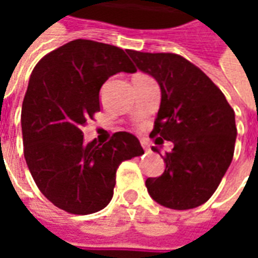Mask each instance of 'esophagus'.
Segmentation results:
<instances>
[{
	"label": "esophagus",
	"mask_w": 258,
	"mask_h": 258,
	"mask_svg": "<svg viewBox=\"0 0 258 258\" xmlns=\"http://www.w3.org/2000/svg\"><path fill=\"white\" fill-rule=\"evenodd\" d=\"M141 145H142V148H144L146 152L151 151V146H149V144H148L146 141H141Z\"/></svg>",
	"instance_id": "esophagus-1"
}]
</instances>
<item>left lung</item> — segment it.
Wrapping results in <instances>:
<instances>
[{"instance_id": "obj_1", "label": "left lung", "mask_w": 258, "mask_h": 258, "mask_svg": "<svg viewBox=\"0 0 258 258\" xmlns=\"http://www.w3.org/2000/svg\"><path fill=\"white\" fill-rule=\"evenodd\" d=\"M137 68L156 80L162 91L160 109L151 138L157 145L171 141L166 170L146 179L159 205L188 210L210 199L232 162L235 112L221 90L188 59L177 53L127 51ZM159 152L157 148H152Z\"/></svg>"}]
</instances>
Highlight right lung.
I'll list each match as a JSON object with an SVG mask.
<instances>
[{"mask_svg":"<svg viewBox=\"0 0 258 258\" xmlns=\"http://www.w3.org/2000/svg\"><path fill=\"white\" fill-rule=\"evenodd\" d=\"M120 72H137L121 48L80 38L45 55L30 76L22 105L26 163L41 194L70 214L106 207L120 163L144 155L125 131L105 145L83 140V127L101 110L102 84Z\"/></svg>","mask_w":258,"mask_h":258,"instance_id":"right-lung-1","label":"right lung"}]
</instances>
